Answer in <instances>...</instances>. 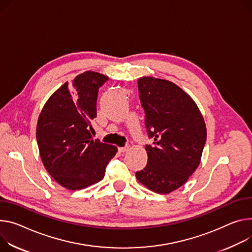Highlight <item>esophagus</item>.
<instances>
[{
	"label": "esophagus",
	"mask_w": 252,
	"mask_h": 252,
	"mask_svg": "<svg viewBox=\"0 0 252 252\" xmlns=\"http://www.w3.org/2000/svg\"><path fill=\"white\" fill-rule=\"evenodd\" d=\"M127 149H128V147H122V148H119V152L120 153H125V152L127 151Z\"/></svg>",
	"instance_id": "1"
}]
</instances>
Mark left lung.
Here are the masks:
<instances>
[{"label": "left lung", "instance_id": "obj_1", "mask_svg": "<svg viewBox=\"0 0 252 252\" xmlns=\"http://www.w3.org/2000/svg\"><path fill=\"white\" fill-rule=\"evenodd\" d=\"M140 100L152 145L147 166L135 177L150 190L169 194L184 185L200 164L206 126L194 100L168 80L141 77Z\"/></svg>", "mask_w": 252, "mask_h": 252}]
</instances>
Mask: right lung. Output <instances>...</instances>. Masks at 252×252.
I'll return each mask as SVG.
<instances>
[{
  "label": "right lung",
  "mask_w": 252,
  "mask_h": 252,
  "mask_svg": "<svg viewBox=\"0 0 252 252\" xmlns=\"http://www.w3.org/2000/svg\"><path fill=\"white\" fill-rule=\"evenodd\" d=\"M108 77L86 71L63 84L44 105L36 138L43 165L62 187L80 190L100 181L117 147L93 140L99 88Z\"/></svg>",
  "instance_id": "add662e5"
}]
</instances>
